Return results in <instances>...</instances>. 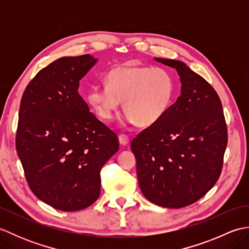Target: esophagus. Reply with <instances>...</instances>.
Wrapping results in <instances>:
<instances>
[{"instance_id":"obj_1","label":"esophagus","mask_w":249,"mask_h":249,"mask_svg":"<svg viewBox=\"0 0 249 249\" xmlns=\"http://www.w3.org/2000/svg\"><path fill=\"white\" fill-rule=\"evenodd\" d=\"M119 141H120V144H121V145H127L128 142H129L128 136L123 135V134L119 135Z\"/></svg>"}]
</instances>
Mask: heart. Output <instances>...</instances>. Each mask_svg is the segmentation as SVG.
I'll return each instance as SVG.
<instances>
[{
  "label": "heart",
  "mask_w": 249,
  "mask_h": 249,
  "mask_svg": "<svg viewBox=\"0 0 249 249\" xmlns=\"http://www.w3.org/2000/svg\"><path fill=\"white\" fill-rule=\"evenodd\" d=\"M106 82L107 86L94 84L88 91V102L95 112L110 121L123 102L125 123L142 127L155 124L166 114L176 93L172 76L162 68L115 67L107 73Z\"/></svg>",
  "instance_id": "heart-1"
}]
</instances>
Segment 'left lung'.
<instances>
[{"label": "left lung", "mask_w": 249, "mask_h": 249, "mask_svg": "<svg viewBox=\"0 0 249 249\" xmlns=\"http://www.w3.org/2000/svg\"><path fill=\"white\" fill-rule=\"evenodd\" d=\"M155 60L176 68L181 96L130 147L144 197L162 208L179 209L202 198L217 182L228 133L213 87L181 61Z\"/></svg>", "instance_id": "1"}]
</instances>
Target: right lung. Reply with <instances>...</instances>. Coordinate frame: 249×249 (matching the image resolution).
I'll use <instances>...</instances> for the list:
<instances>
[{
  "label": "right lung",
  "mask_w": 249,
  "mask_h": 249,
  "mask_svg": "<svg viewBox=\"0 0 249 249\" xmlns=\"http://www.w3.org/2000/svg\"><path fill=\"white\" fill-rule=\"evenodd\" d=\"M97 62L64 56L37 72L21 98L16 149L37 198L56 210L88 208L100 195V170L119 150L113 130L78 92Z\"/></svg>",
  "instance_id": "add662e5"
}]
</instances>
